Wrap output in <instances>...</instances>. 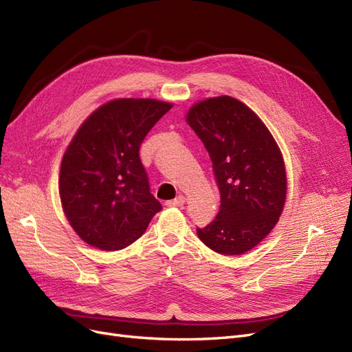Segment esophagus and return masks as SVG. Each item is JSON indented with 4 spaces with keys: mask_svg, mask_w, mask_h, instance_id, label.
I'll use <instances>...</instances> for the list:
<instances>
[{
    "mask_svg": "<svg viewBox=\"0 0 352 352\" xmlns=\"http://www.w3.org/2000/svg\"><path fill=\"white\" fill-rule=\"evenodd\" d=\"M185 202H186V198H185L184 195H179V197L175 198V199L167 201L166 206H168V207H182V206L185 204Z\"/></svg>",
    "mask_w": 352,
    "mask_h": 352,
    "instance_id": "1",
    "label": "esophagus"
}]
</instances>
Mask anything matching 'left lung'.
<instances>
[{"label":"left lung","mask_w":352,"mask_h":352,"mask_svg":"<svg viewBox=\"0 0 352 352\" xmlns=\"http://www.w3.org/2000/svg\"><path fill=\"white\" fill-rule=\"evenodd\" d=\"M212 163L220 190L216 219L198 238L225 255L258 245L278 223L286 199L283 157L260 117L223 95L197 102L186 116Z\"/></svg>","instance_id":"left-lung-1"}]
</instances>
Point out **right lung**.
<instances>
[{
	"label": "right lung",
	"mask_w": 352,
	"mask_h": 352,
	"mask_svg": "<svg viewBox=\"0 0 352 352\" xmlns=\"http://www.w3.org/2000/svg\"><path fill=\"white\" fill-rule=\"evenodd\" d=\"M172 104L113 100L82 123L63 155L58 189L74 232L95 248L117 251L142 236L162 204L150 190L140 148Z\"/></svg>",
	"instance_id": "add662e5"
}]
</instances>
